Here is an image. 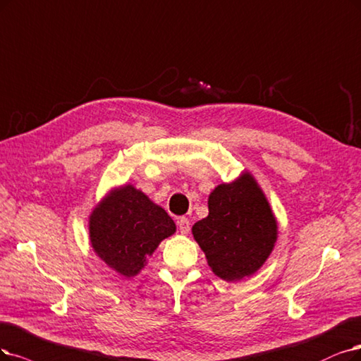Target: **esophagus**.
Returning <instances> with one entry per match:
<instances>
[{
  "label": "esophagus",
  "mask_w": 361,
  "mask_h": 361,
  "mask_svg": "<svg viewBox=\"0 0 361 361\" xmlns=\"http://www.w3.org/2000/svg\"><path fill=\"white\" fill-rule=\"evenodd\" d=\"M177 224H178V229H180L181 235H188L190 232V221H189V219L181 217V219H178Z\"/></svg>",
  "instance_id": "esophagus-1"
}]
</instances>
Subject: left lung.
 Listing matches in <instances>:
<instances>
[{
	"mask_svg": "<svg viewBox=\"0 0 361 361\" xmlns=\"http://www.w3.org/2000/svg\"><path fill=\"white\" fill-rule=\"evenodd\" d=\"M195 241L211 271L228 283L255 275L269 259L278 221L252 173L244 171L208 196V216L193 224Z\"/></svg>",
	"mask_w": 361,
	"mask_h": 361,
	"instance_id": "8db88e82",
	"label": "left lung"
}]
</instances>
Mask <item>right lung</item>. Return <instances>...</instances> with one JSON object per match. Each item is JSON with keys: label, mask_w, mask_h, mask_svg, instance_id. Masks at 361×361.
Segmentation results:
<instances>
[{"label": "right lung", "mask_w": 361, "mask_h": 361, "mask_svg": "<svg viewBox=\"0 0 361 361\" xmlns=\"http://www.w3.org/2000/svg\"><path fill=\"white\" fill-rule=\"evenodd\" d=\"M176 231L168 212L132 184L105 193L89 216L93 251L125 278L138 275L159 244Z\"/></svg>", "instance_id": "obj_1"}]
</instances>
